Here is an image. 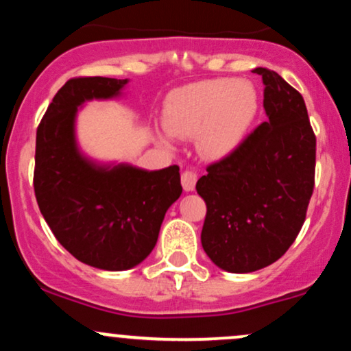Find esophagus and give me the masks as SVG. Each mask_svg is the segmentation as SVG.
Wrapping results in <instances>:
<instances>
[{
  "label": "esophagus",
  "mask_w": 351,
  "mask_h": 351,
  "mask_svg": "<svg viewBox=\"0 0 351 351\" xmlns=\"http://www.w3.org/2000/svg\"><path fill=\"white\" fill-rule=\"evenodd\" d=\"M196 181H198V175H196L195 170H186L181 175V184H183L184 191H193L196 186Z\"/></svg>",
  "instance_id": "34e87169"
}]
</instances>
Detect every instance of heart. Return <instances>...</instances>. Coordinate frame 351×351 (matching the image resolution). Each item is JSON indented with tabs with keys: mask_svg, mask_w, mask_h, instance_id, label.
Segmentation results:
<instances>
[{
	"mask_svg": "<svg viewBox=\"0 0 351 351\" xmlns=\"http://www.w3.org/2000/svg\"><path fill=\"white\" fill-rule=\"evenodd\" d=\"M259 112V95L247 80L209 79L176 88L163 106L167 132L156 140L171 147V136H196L206 158H226L241 147Z\"/></svg>",
	"mask_w": 351,
	"mask_h": 351,
	"instance_id": "1",
	"label": "heart"
}]
</instances>
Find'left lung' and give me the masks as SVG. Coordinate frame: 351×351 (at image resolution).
Segmentation results:
<instances>
[{"instance_id":"obj_1","label":"left lung","mask_w":351,"mask_h":351,"mask_svg":"<svg viewBox=\"0 0 351 351\" xmlns=\"http://www.w3.org/2000/svg\"><path fill=\"white\" fill-rule=\"evenodd\" d=\"M252 72L263 75L267 120L196 183L208 208L201 244L232 274L259 271L284 256L304 224L315 178V135L304 97L277 72Z\"/></svg>"}]
</instances>
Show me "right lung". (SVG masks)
Instances as JSON below:
<instances>
[{
    "label": "right lung",
    "instance_id": "right-lung-1",
    "mask_svg": "<svg viewBox=\"0 0 351 351\" xmlns=\"http://www.w3.org/2000/svg\"><path fill=\"white\" fill-rule=\"evenodd\" d=\"M128 79L79 77L59 88L36 134L34 193L56 239L80 263L127 271L158 241L168 208L181 196L180 168L148 171L97 162L80 150L79 110L123 95Z\"/></svg>",
    "mask_w": 351,
    "mask_h": 351
}]
</instances>
